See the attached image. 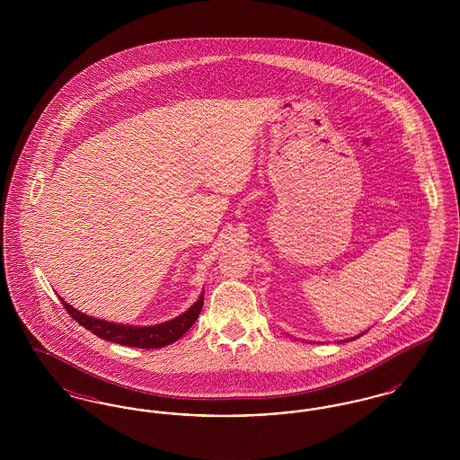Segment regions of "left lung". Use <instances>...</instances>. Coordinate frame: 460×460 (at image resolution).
<instances>
[{
    "mask_svg": "<svg viewBox=\"0 0 460 460\" xmlns=\"http://www.w3.org/2000/svg\"><path fill=\"white\" fill-rule=\"evenodd\" d=\"M362 336V334H360ZM355 338H358V336H355ZM355 338H351V340H355ZM351 340H349V341H351Z\"/></svg>",
    "mask_w": 460,
    "mask_h": 460,
    "instance_id": "obj_1",
    "label": "left lung"
}]
</instances>
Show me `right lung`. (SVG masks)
<instances>
[{
    "label": "right lung",
    "mask_w": 460,
    "mask_h": 460,
    "mask_svg": "<svg viewBox=\"0 0 460 460\" xmlns=\"http://www.w3.org/2000/svg\"><path fill=\"white\" fill-rule=\"evenodd\" d=\"M66 314L79 323V326L88 329L93 334L100 336L102 340H107L111 343L134 347V349H162L175 340H179L188 329L195 324V321L201 312L203 306V295L198 298L197 304L188 308L184 314L175 317L172 321L156 324V326H146V328H136V326H124V324H113L107 321H100L94 317H89L75 310L74 306L68 305L64 298H60Z\"/></svg>",
    "instance_id": "right-lung-1"
}]
</instances>
